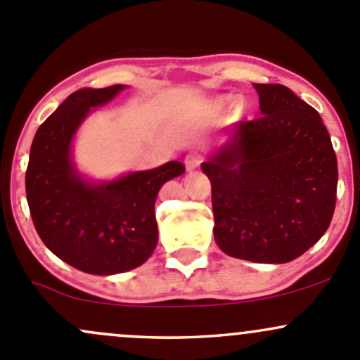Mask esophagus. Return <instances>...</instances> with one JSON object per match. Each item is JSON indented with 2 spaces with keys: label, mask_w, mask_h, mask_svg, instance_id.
<instances>
[{
  "label": "esophagus",
  "mask_w": 360,
  "mask_h": 360,
  "mask_svg": "<svg viewBox=\"0 0 360 360\" xmlns=\"http://www.w3.org/2000/svg\"><path fill=\"white\" fill-rule=\"evenodd\" d=\"M200 163H202V158L197 153H191L185 156V166H187V169H195Z\"/></svg>",
  "instance_id": "obj_1"
}]
</instances>
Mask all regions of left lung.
<instances>
[{
    "instance_id": "obj_1",
    "label": "left lung",
    "mask_w": 360,
    "mask_h": 360,
    "mask_svg": "<svg viewBox=\"0 0 360 360\" xmlns=\"http://www.w3.org/2000/svg\"><path fill=\"white\" fill-rule=\"evenodd\" d=\"M261 117L202 163L214 240L231 257L288 262L323 237L335 212L338 166L318 111L280 84H256Z\"/></svg>"
}]
</instances>
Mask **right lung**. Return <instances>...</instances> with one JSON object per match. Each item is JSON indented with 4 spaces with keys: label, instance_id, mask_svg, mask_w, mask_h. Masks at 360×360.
Returning a JSON list of instances; mask_svg holds the SVG:
<instances>
[{
    "label": "right lung",
    "instance_id": "1",
    "mask_svg": "<svg viewBox=\"0 0 360 360\" xmlns=\"http://www.w3.org/2000/svg\"><path fill=\"white\" fill-rule=\"evenodd\" d=\"M123 86L80 89L37 129L25 172L30 216L41 240L61 261L91 274L129 271L158 243L154 202L165 181L185 172L179 161L91 185L73 169L70 142L91 108Z\"/></svg>",
    "mask_w": 360,
    "mask_h": 360
}]
</instances>
